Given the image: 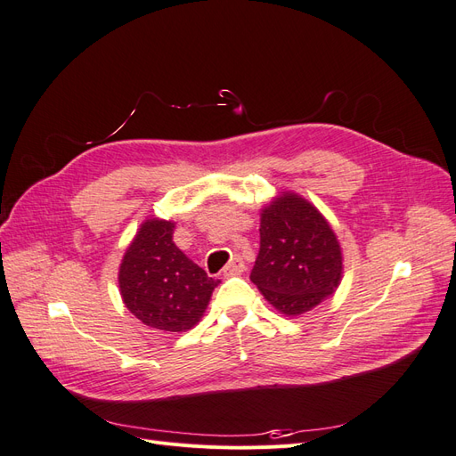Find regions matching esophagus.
<instances>
[{"instance_id": "34e87169", "label": "esophagus", "mask_w": 456, "mask_h": 456, "mask_svg": "<svg viewBox=\"0 0 456 456\" xmlns=\"http://www.w3.org/2000/svg\"><path fill=\"white\" fill-rule=\"evenodd\" d=\"M243 270H245V262L240 255H236V256H232V260L228 262L223 272H224V275H233V273H241Z\"/></svg>"}]
</instances>
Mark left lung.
Here are the masks:
<instances>
[{"mask_svg": "<svg viewBox=\"0 0 456 456\" xmlns=\"http://www.w3.org/2000/svg\"><path fill=\"white\" fill-rule=\"evenodd\" d=\"M342 253L322 213L295 194H283L260 215V251L251 281L270 305L298 315L333 295Z\"/></svg>", "mask_w": 456, "mask_h": 456, "instance_id": "8db88e82", "label": "left lung"}]
</instances>
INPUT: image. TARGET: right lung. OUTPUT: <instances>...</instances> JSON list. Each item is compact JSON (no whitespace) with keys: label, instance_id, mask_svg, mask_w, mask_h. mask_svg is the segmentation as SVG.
<instances>
[{"label":"right lung","instance_id":"right-lung-1","mask_svg":"<svg viewBox=\"0 0 456 456\" xmlns=\"http://www.w3.org/2000/svg\"><path fill=\"white\" fill-rule=\"evenodd\" d=\"M173 230L167 220H146L123 256L119 289L144 325L181 333L200 322L218 281L178 249Z\"/></svg>","mask_w":456,"mask_h":456}]
</instances>
